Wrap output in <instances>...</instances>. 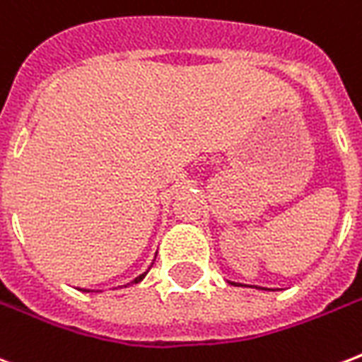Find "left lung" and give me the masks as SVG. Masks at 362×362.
<instances>
[{
	"mask_svg": "<svg viewBox=\"0 0 362 362\" xmlns=\"http://www.w3.org/2000/svg\"><path fill=\"white\" fill-rule=\"evenodd\" d=\"M231 285H235V283H231ZM256 288H258V286H256Z\"/></svg>",
	"mask_w": 362,
	"mask_h": 362,
	"instance_id": "left-lung-1",
	"label": "left lung"
}]
</instances>
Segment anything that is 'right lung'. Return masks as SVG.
I'll list each match as a JSON object with an SVG mask.
<instances>
[{
	"mask_svg": "<svg viewBox=\"0 0 362 362\" xmlns=\"http://www.w3.org/2000/svg\"><path fill=\"white\" fill-rule=\"evenodd\" d=\"M144 277H146V273H142V275H138V277H136V279H134V281H132V283H140V281H142V279H144ZM85 292H93V291H85Z\"/></svg>",
	"mask_w": 362,
	"mask_h": 362,
	"instance_id": "add662e5",
	"label": "right lung"
}]
</instances>
